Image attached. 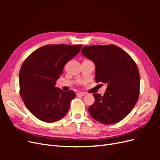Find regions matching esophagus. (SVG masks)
I'll list each match as a JSON object with an SVG mask.
<instances>
[{
    "label": "esophagus",
    "instance_id": "obj_1",
    "mask_svg": "<svg viewBox=\"0 0 160 160\" xmlns=\"http://www.w3.org/2000/svg\"><path fill=\"white\" fill-rule=\"evenodd\" d=\"M85 94H86V93H83V92H79V93H77V96H79V95H81V96H84Z\"/></svg>",
    "mask_w": 160,
    "mask_h": 160
}]
</instances>
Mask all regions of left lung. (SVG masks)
<instances>
[{
  "label": "left lung",
  "instance_id": "1",
  "mask_svg": "<svg viewBox=\"0 0 160 160\" xmlns=\"http://www.w3.org/2000/svg\"><path fill=\"white\" fill-rule=\"evenodd\" d=\"M81 53L94 62L96 83L107 84L103 96L93 94L95 103L89 108V114L103 124L120 122L138 100L140 77L136 64L126 52L114 45L85 46Z\"/></svg>",
  "mask_w": 160,
  "mask_h": 160
}]
</instances>
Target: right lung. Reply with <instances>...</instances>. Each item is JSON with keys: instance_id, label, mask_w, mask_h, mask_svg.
Returning a JSON list of instances; mask_svg holds the SVG:
<instances>
[{"instance_id": "obj_1", "label": "right lung", "mask_w": 160, "mask_h": 160, "mask_svg": "<svg viewBox=\"0 0 160 160\" xmlns=\"http://www.w3.org/2000/svg\"><path fill=\"white\" fill-rule=\"evenodd\" d=\"M81 45H48L40 47L24 61L19 72L20 94L27 108L42 122L62 119L75 98L74 91L56 88L67 62L80 51Z\"/></svg>"}]
</instances>
